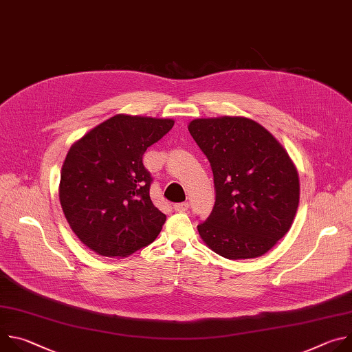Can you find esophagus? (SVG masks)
I'll return each instance as SVG.
<instances>
[{"label":"esophagus","mask_w":352,"mask_h":352,"mask_svg":"<svg viewBox=\"0 0 352 352\" xmlns=\"http://www.w3.org/2000/svg\"><path fill=\"white\" fill-rule=\"evenodd\" d=\"M174 209H175V212H179V213H185V212L189 209V204H188V202L175 204V205H174Z\"/></svg>","instance_id":"obj_1"}]
</instances>
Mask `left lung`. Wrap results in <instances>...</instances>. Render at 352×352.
I'll use <instances>...</instances> for the list:
<instances>
[{
  "mask_svg": "<svg viewBox=\"0 0 352 352\" xmlns=\"http://www.w3.org/2000/svg\"><path fill=\"white\" fill-rule=\"evenodd\" d=\"M208 157L216 188L210 216L197 231L227 259L265 255L289 230L299 204V179L284 147L243 117L197 118L188 126Z\"/></svg>",
  "mask_w": 352,
  "mask_h": 352,
  "instance_id": "1",
  "label": "left lung"
}]
</instances>
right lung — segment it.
I'll return each instance as SVG.
<instances>
[{"mask_svg":"<svg viewBox=\"0 0 352 352\" xmlns=\"http://www.w3.org/2000/svg\"><path fill=\"white\" fill-rule=\"evenodd\" d=\"M173 120L118 114L79 139L61 170L60 202L76 236L96 254L124 258L152 243L166 223L150 199L147 147Z\"/></svg>","mask_w":352,"mask_h":352,"instance_id":"obj_1","label":"right lung"}]
</instances>
